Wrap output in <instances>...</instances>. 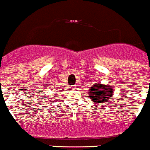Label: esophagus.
<instances>
[{"instance_id": "obj_1", "label": "esophagus", "mask_w": 150, "mask_h": 150, "mask_svg": "<svg viewBox=\"0 0 150 150\" xmlns=\"http://www.w3.org/2000/svg\"><path fill=\"white\" fill-rule=\"evenodd\" d=\"M70 88H71V89H74V88H76V85H74V86H71L70 87Z\"/></svg>"}]
</instances>
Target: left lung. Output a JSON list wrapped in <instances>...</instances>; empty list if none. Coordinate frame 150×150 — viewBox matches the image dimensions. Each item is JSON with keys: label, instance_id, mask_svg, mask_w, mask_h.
<instances>
[{"label": "left lung", "instance_id": "8db88e82", "mask_svg": "<svg viewBox=\"0 0 150 150\" xmlns=\"http://www.w3.org/2000/svg\"><path fill=\"white\" fill-rule=\"evenodd\" d=\"M113 92L114 90L110 85L95 83L88 88V97L94 103L101 105L112 99Z\"/></svg>", "mask_w": 150, "mask_h": 150}]
</instances>
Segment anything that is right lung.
I'll list each match as a JSON object with an SVG mask.
<instances>
[{
  "mask_svg": "<svg viewBox=\"0 0 150 150\" xmlns=\"http://www.w3.org/2000/svg\"><path fill=\"white\" fill-rule=\"evenodd\" d=\"M54 96H55V99H56V98H57V97H55V95H54Z\"/></svg>",
  "mask_w": 150,
  "mask_h": 150,
  "instance_id": "add662e5",
  "label": "right lung"
}]
</instances>
